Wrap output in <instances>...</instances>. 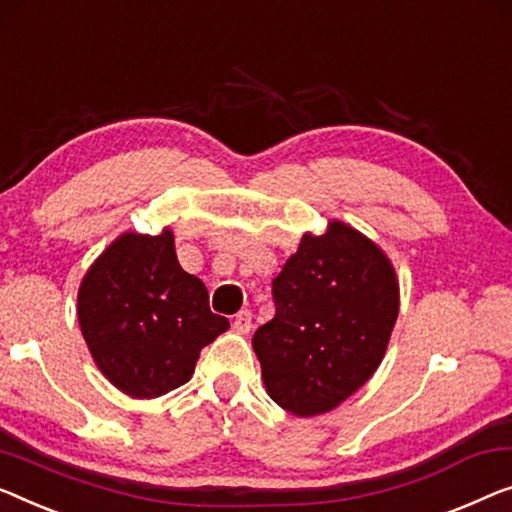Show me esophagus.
Listing matches in <instances>:
<instances>
[{
    "label": "esophagus",
    "instance_id": "1",
    "mask_svg": "<svg viewBox=\"0 0 512 512\" xmlns=\"http://www.w3.org/2000/svg\"><path fill=\"white\" fill-rule=\"evenodd\" d=\"M233 330L238 332V335H247V332L251 330V311L242 309L240 314H235V318H233Z\"/></svg>",
    "mask_w": 512,
    "mask_h": 512
}]
</instances>
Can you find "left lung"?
<instances>
[{
    "label": "left lung",
    "instance_id": "8db88e82",
    "mask_svg": "<svg viewBox=\"0 0 512 512\" xmlns=\"http://www.w3.org/2000/svg\"><path fill=\"white\" fill-rule=\"evenodd\" d=\"M272 298L277 314L251 344L281 409L318 416L372 379L399 314L395 268L372 240L342 221L305 233Z\"/></svg>",
    "mask_w": 512,
    "mask_h": 512
}]
</instances>
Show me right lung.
<instances>
[{
    "label": "right lung",
    "mask_w": 512,
    "mask_h": 512,
    "mask_svg": "<svg viewBox=\"0 0 512 512\" xmlns=\"http://www.w3.org/2000/svg\"><path fill=\"white\" fill-rule=\"evenodd\" d=\"M78 321L101 374L136 399L187 383L201 348L228 330L203 281L177 263L170 228L124 233L96 258L80 284Z\"/></svg>",
    "instance_id": "add662e5"
}]
</instances>
